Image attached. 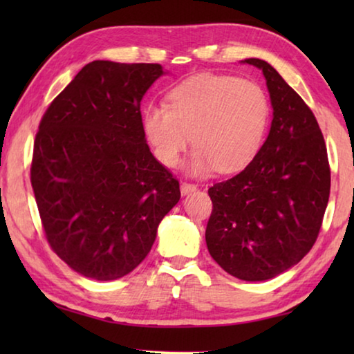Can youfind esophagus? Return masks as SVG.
<instances>
[{"label":"esophagus","instance_id":"obj_1","mask_svg":"<svg viewBox=\"0 0 354 354\" xmlns=\"http://www.w3.org/2000/svg\"><path fill=\"white\" fill-rule=\"evenodd\" d=\"M195 190H196V185L195 184L185 183V181L181 183V194L183 195H189V194H192V192H195Z\"/></svg>","mask_w":354,"mask_h":354}]
</instances>
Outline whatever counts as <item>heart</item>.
I'll return each instance as SVG.
<instances>
[{
    "mask_svg": "<svg viewBox=\"0 0 354 354\" xmlns=\"http://www.w3.org/2000/svg\"><path fill=\"white\" fill-rule=\"evenodd\" d=\"M270 101L257 82L223 75H200L178 84L169 106L149 104L143 133L160 164L175 167L190 143L189 170L230 173L243 169L262 145Z\"/></svg>",
    "mask_w": 354,
    "mask_h": 354,
    "instance_id": "b5f03b06",
    "label": "heart"
}]
</instances>
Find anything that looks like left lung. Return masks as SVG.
I'll use <instances>...</instances> for the list:
<instances>
[{"label": "left lung", "mask_w": 354, "mask_h": 354, "mask_svg": "<svg viewBox=\"0 0 354 354\" xmlns=\"http://www.w3.org/2000/svg\"><path fill=\"white\" fill-rule=\"evenodd\" d=\"M262 70L270 93V133L253 160L207 190L212 214L206 243L232 277L266 281L289 270L314 247L326 211L331 170L315 115L270 64Z\"/></svg>", "instance_id": "obj_1"}]
</instances>
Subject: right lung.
<instances>
[{
    "label": "right lung",
    "instance_id": "right-lung-1",
    "mask_svg": "<svg viewBox=\"0 0 354 354\" xmlns=\"http://www.w3.org/2000/svg\"><path fill=\"white\" fill-rule=\"evenodd\" d=\"M160 75L159 64L93 61L40 120L31 184L41 226L53 251L82 277L133 272L181 196L142 127L140 101Z\"/></svg>",
    "mask_w": 354,
    "mask_h": 354
}]
</instances>
